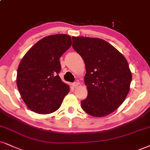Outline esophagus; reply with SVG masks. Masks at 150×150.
<instances>
[{
  "instance_id": "34e87169",
  "label": "esophagus",
  "mask_w": 150,
  "mask_h": 150,
  "mask_svg": "<svg viewBox=\"0 0 150 150\" xmlns=\"http://www.w3.org/2000/svg\"><path fill=\"white\" fill-rule=\"evenodd\" d=\"M79 83L75 82L74 83H72V86H73L74 88H77V87L79 86Z\"/></svg>"
}]
</instances>
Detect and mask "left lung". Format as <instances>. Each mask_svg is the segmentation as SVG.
<instances>
[{
	"label": "left lung",
	"mask_w": 150,
	"mask_h": 150,
	"mask_svg": "<svg viewBox=\"0 0 150 150\" xmlns=\"http://www.w3.org/2000/svg\"><path fill=\"white\" fill-rule=\"evenodd\" d=\"M73 49L83 59L88 97L81 108L93 117L112 113L124 102L130 90L132 74L125 56L99 38L72 37Z\"/></svg>",
	"instance_id": "obj_1"
}]
</instances>
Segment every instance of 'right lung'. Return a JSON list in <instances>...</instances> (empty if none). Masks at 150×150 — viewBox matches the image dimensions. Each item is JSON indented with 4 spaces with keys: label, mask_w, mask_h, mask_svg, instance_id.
<instances>
[{
    "label": "right lung",
    "mask_w": 150,
    "mask_h": 150,
    "mask_svg": "<svg viewBox=\"0 0 150 150\" xmlns=\"http://www.w3.org/2000/svg\"><path fill=\"white\" fill-rule=\"evenodd\" d=\"M64 34L47 36L33 46L18 67L16 85L28 108L39 114L56 111L69 92L61 80L60 58L71 46Z\"/></svg>",
    "instance_id": "right-lung-1"
}]
</instances>
